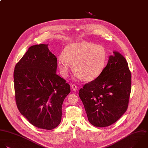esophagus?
<instances>
[{
    "label": "esophagus",
    "instance_id": "obj_1",
    "mask_svg": "<svg viewBox=\"0 0 148 148\" xmlns=\"http://www.w3.org/2000/svg\"><path fill=\"white\" fill-rule=\"evenodd\" d=\"M71 89H72L74 91H75V90H77V86L75 84H73V85H71Z\"/></svg>",
    "mask_w": 148,
    "mask_h": 148
}]
</instances>
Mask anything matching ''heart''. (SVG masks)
<instances>
[{"label":"heart","instance_id":"heart-1","mask_svg":"<svg viewBox=\"0 0 148 148\" xmlns=\"http://www.w3.org/2000/svg\"><path fill=\"white\" fill-rule=\"evenodd\" d=\"M107 61V51L101 45L81 41L68 45L63 54L58 58V65L61 75L66 78L72 68L79 79L90 81L103 72Z\"/></svg>","mask_w":148,"mask_h":148}]
</instances>
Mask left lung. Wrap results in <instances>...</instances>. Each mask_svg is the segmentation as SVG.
Instances as JSON below:
<instances>
[{
	"label": "left lung",
	"mask_w": 148,
	"mask_h": 148,
	"mask_svg": "<svg viewBox=\"0 0 148 148\" xmlns=\"http://www.w3.org/2000/svg\"><path fill=\"white\" fill-rule=\"evenodd\" d=\"M113 52L101 74L78 93L89 122L96 127L115 123L128 107L131 72L125 57L119 52Z\"/></svg>",
	"instance_id": "obj_1"
}]
</instances>
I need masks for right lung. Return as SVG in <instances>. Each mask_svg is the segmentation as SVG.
<instances>
[{
  "label": "right lung",
  "instance_id": "1",
  "mask_svg": "<svg viewBox=\"0 0 148 148\" xmlns=\"http://www.w3.org/2000/svg\"><path fill=\"white\" fill-rule=\"evenodd\" d=\"M48 45L29 48L15 65L14 81L20 113L34 126L52 130L61 122L63 102L70 86L56 74L57 58Z\"/></svg>",
  "mask_w": 148,
  "mask_h": 148
}]
</instances>
